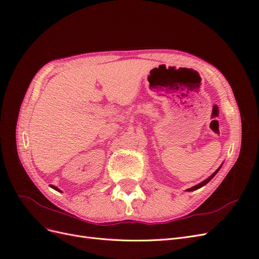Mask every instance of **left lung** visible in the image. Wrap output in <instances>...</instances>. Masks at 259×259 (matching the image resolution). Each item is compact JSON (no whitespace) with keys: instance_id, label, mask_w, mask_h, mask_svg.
<instances>
[{"instance_id":"1","label":"left lung","mask_w":259,"mask_h":259,"mask_svg":"<svg viewBox=\"0 0 259 259\" xmlns=\"http://www.w3.org/2000/svg\"><path fill=\"white\" fill-rule=\"evenodd\" d=\"M222 166H223V164H222V165L221 166H219L215 171H214V173L213 174H211L208 178H206L205 180H203V182L202 183H200V184H198V185H195V186H193V187H191V188H189V189H187V191H194V190H197V189H200V188L201 187H203V186H205L207 183H209L210 182V180L211 179H213L214 178V176L218 173V170L219 169H221L222 168Z\"/></svg>"}]
</instances>
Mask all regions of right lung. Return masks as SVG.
<instances>
[{
  "mask_svg": "<svg viewBox=\"0 0 259 259\" xmlns=\"http://www.w3.org/2000/svg\"><path fill=\"white\" fill-rule=\"evenodd\" d=\"M51 187L53 188V189H55V190H57V191L61 192V190H60V189H58V188H57V187H55V186H53V185H51Z\"/></svg>",
  "mask_w": 259,
  "mask_h": 259,
  "instance_id": "add662e5",
  "label": "right lung"
}]
</instances>
